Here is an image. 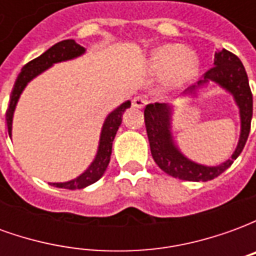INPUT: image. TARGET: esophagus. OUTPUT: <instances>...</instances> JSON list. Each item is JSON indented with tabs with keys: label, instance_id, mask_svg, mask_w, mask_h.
Segmentation results:
<instances>
[{
	"label": "esophagus",
	"instance_id": "esophagus-1",
	"mask_svg": "<svg viewBox=\"0 0 256 256\" xmlns=\"http://www.w3.org/2000/svg\"><path fill=\"white\" fill-rule=\"evenodd\" d=\"M132 104L136 108H144L145 104H146V100H145L142 96H136L133 100H132Z\"/></svg>",
	"mask_w": 256,
	"mask_h": 256
}]
</instances>
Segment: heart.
I'll return each instance as SVG.
<instances>
[{
	"mask_svg": "<svg viewBox=\"0 0 256 256\" xmlns=\"http://www.w3.org/2000/svg\"><path fill=\"white\" fill-rule=\"evenodd\" d=\"M148 67L152 72L166 74L168 88H181L196 78L198 58L186 48L178 44H167L150 53Z\"/></svg>",
	"mask_w": 256,
	"mask_h": 256,
	"instance_id": "1",
	"label": "heart"
}]
</instances>
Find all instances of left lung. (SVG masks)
<instances>
[{"label": "left lung", "instance_id": "8db88e82", "mask_svg": "<svg viewBox=\"0 0 256 256\" xmlns=\"http://www.w3.org/2000/svg\"><path fill=\"white\" fill-rule=\"evenodd\" d=\"M214 82L233 96L240 114V138L232 156L218 166H204L190 160L174 142L172 133V106L164 102L148 104L144 110L145 128L150 140V154L163 172L184 181H210L233 164L247 142L252 119V93L246 68L236 54L226 49L215 52L214 67L204 74V79L185 90L186 96H198V89Z\"/></svg>", "mask_w": 256, "mask_h": 256}]
</instances>
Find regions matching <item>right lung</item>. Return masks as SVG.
Wrapping results in <instances>:
<instances>
[{
  "label": "right lung",
  "mask_w": 256,
  "mask_h": 256,
  "mask_svg": "<svg viewBox=\"0 0 256 256\" xmlns=\"http://www.w3.org/2000/svg\"><path fill=\"white\" fill-rule=\"evenodd\" d=\"M84 52H86V49L78 45L74 40H64L62 42H58L52 48H49L46 52L42 53L41 56H38L34 60H31L30 63H27L24 67L22 68V71L18 75L16 82H14L10 100H9V108L6 111V124H8L9 137H12V122H14L16 104H18L20 94L23 93L27 84L31 82L36 76H38L40 74L46 71L49 67H52L53 64L72 60V58L82 56ZM130 106H132V102L126 101L106 118L102 128H101L98 150H97V154L94 156V160L90 163V166L79 177L70 180L67 182H53L50 185L56 186V188L74 190V189H84L92 184H94L96 181H98L104 176L106 167L110 164V160H111L112 142H114V138L116 136L118 128L122 123L123 112L130 108Z\"/></svg>",
  "instance_id": "1"
}]
</instances>
